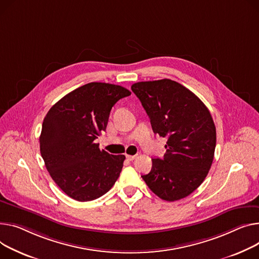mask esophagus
Masks as SVG:
<instances>
[{
  "mask_svg": "<svg viewBox=\"0 0 259 259\" xmlns=\"http://www.w3.org/2000/svg\"><path fill=\"white\" fill-rule=\"evenodd\" d=\"M126 157H127L128 160L132 161V160H134L137 157V155H126Z\"/></svg>",
  "mask_w": 259,
  "mask_h": 259,
  "instance_id": "esophagus-1",
  "label": "esophagus"
}]
</instances>
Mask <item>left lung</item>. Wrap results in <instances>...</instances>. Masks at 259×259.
<instances>
[{
  "mask_svg": "<svg viewBox=\"0 0 259 259\" xmlns=\"http://www.w3.org/2000/svg\"><path fill=\"white\" fill-rule=\"evenodd\" d=\"M131 90L153 132L167 139L163 157L153 158L151 171L142 177L160 199H183L201 185L212 164L217 131L211 114L194 93L173 80L137 82Z\"/></svg>",
  "mask_w": 259,
  "mask_h": 259,
  "instance_id": "left-lung-1",
  "label": "left lung"
}]
</instances>
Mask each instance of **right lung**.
<instances>
[{
  "label": "right lung",
  "instance_id": "add662e5",
  "mask_svg": "<svg viewBox=\"0 0 259 259\" xmlns=\"http://www.w3.org/2000/svg\"><path fill=\"white\" fill-rule=\"evenodd\" d=\"M131 93L123 86L92 82L71 92L44 118L40 154L50 176L68 197L80 202L106 194L117 180L124 155L99 149L110 110Z\"/></svg>",
  "mask_w": 259,
  "mask_h": 259
}]
</instances>
